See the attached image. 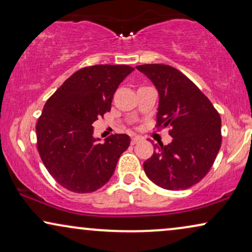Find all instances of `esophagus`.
I'll use <instances>...</instances> for the list:
<instances>
[{
	"label": "esophagus",
	"mask_w": 252,
	"mask_h": 252,
	"mask_svg": "<svg viewBox=\"0 0 252 252\" xmlns=\"http://www.w3.org/2000/svg\"><path fill=\"white\" fill-rule=\"evenodd\" d=\"M141 140H142V137H141V136H133L132 137V141H130V143L136 144L137 142H140Z\"/></svg>",
	"instance_id": "1"
}]
</instances>
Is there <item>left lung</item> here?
Wrapping results in <instances>:
<instances>
[{"mask_svg":"<svg viewBox=\"0 0 252 252\" xmlns=\"http://www.w3.org/2000/svg\"><path fill=\"white\" fill-rule=\"evenodd\" d=\"M156 87L157 127H171V143L155 144L143 163L147 177L168 190L197 184L215 163L221 146V119L210 99L177 68L164 64L136 66Z\"/></svg>","mask_w":252,"mask_h":252,"instance_id":"8db88e82","label":"left lung"}]
</instances>
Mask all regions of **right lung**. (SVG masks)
<instances>
[{
	"mask_svg": "<svg viewBox=\"0 0 252 252\" xmlns=\"http://www.w3.org/2000/svg\"><path fill=\"white\" fill-rule=\"evenodd\" d=\"M133 71L128 65L84 67L44 104L36 124L37 150L51 177L67 190L84 194L103 187L129 147L127 134L101 143L93 135V123L111 110L113 94Z\"/></svg>",
	"mask_w": 252,
	"mask_h": 252,
	"instance_id": "right-lung-1",
	"label": "right lung"
}]
</instances>
